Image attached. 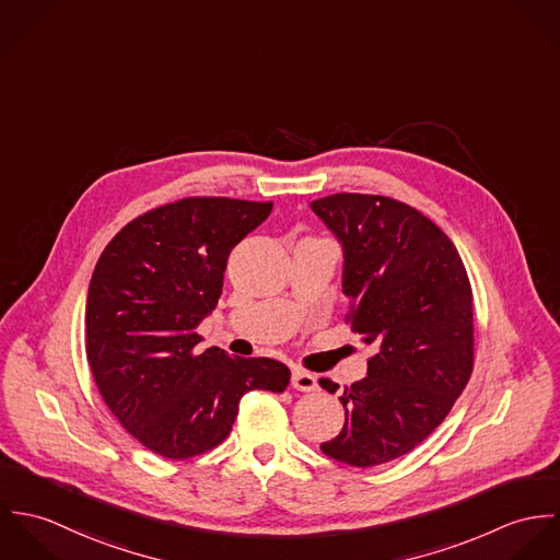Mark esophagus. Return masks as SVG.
<instances>
[{
    "instance_id": "34e87169",
    "label": "esophagus",
    "mask_w": 560,
    "mask_h": 560,
    "mask_svg": "<svg viewBox=\"0 0 560 560\" xmlns=\"http://www.w3.org/2000/svg\"><path fill=\"white\" fill-rule=\"evenodd\" d=\"M291 386H293L295 390H300V393H313V390L319 388L317 377H315L313 373H308V371H302V369H293V373H291Z\"/></svg>"
}]
</instances>
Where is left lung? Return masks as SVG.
Listing matches in <instances>:
<instances>
[{
	"mask_svg": "<svg viewBox=\"0 0 560 560\" xmlns=\"http://www.w3.org/2000/svg\"><path fill=\"white\" fill-rule=\"evenodd\" d=\"M311 209L342 243L347 320L377 349L366 377L345 388V424L320 451L382 466L416 448L464 393L475 366L472 287L453 241L405 202L334 194Z\"/></svg>",
	"mask_w": 560,
	"mask_h": 560,
	"instance_id": "8db88e82",
	"label": "left lung"
}]
</instances>
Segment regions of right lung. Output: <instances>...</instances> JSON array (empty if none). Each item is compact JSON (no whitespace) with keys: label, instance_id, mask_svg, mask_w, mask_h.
<instances>
[{"label":"right lung","instance_id":"add662e5","mask_svg":"<svg viewBox=\"0 0 560 560\" xmlns=\"http://www.w3.org/2000/svg\"><path fill=\"white\" fill-rule=\"evenodd\" d=\"M273 202L183 198L129 222L103 249L85 302V353L118 422L165 459L222 444L249 390L282 393L271 358L200 349L196 331L222 295L231 249Z\"/></svg>","mask_w":560,"mask_h":560}]
</instances>
